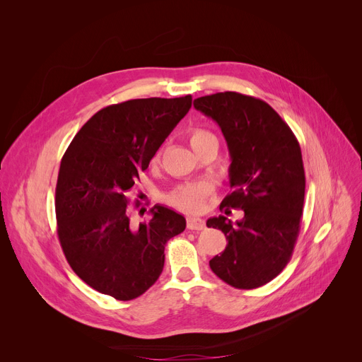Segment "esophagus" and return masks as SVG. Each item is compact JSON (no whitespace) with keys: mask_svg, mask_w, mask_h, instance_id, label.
Instances as JSON below:
<instances>
[{"mask_svg":"<svg viewBox=\"0 0 362 362\" xmlns=\"http://www.w3.org/2000/svg\"><path fill=\"white\" fill-rule=\"evenodd\" d=\"M186 226L189 230H204L205 229V221L199 217H187Z\"/></svg>","mask_w":362,"mask_h":362,"instance_id":"esophagus-1","label":"esophagus"}]
</instances>
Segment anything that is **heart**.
<instances>
[{"label": "heart", "mask_w": 362, "mask_h": 362, "mask_svg": "<svg viewBox=\"0 0 362 362\" xmlns=\"http://www.w3.org/2000/svg\"><path fill=\"white\" fill-rule=\"evenodd\" d=\"M187 139H189V145L192 146V149L197 152V154L208 145L218 146L217 136L210 130H205V129L191 130L187 135ZM158 156L160 152L156 154V160L158 158ZM208 194H210L208 186L202 183H187V185L177 186L175 191H171L168 195V202L171 205H175L176 208H179V210L194 213V211H198L202 206Z\"/></svg>", "instance_id": "heart-1"}]
</instances>
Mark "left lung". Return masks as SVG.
Returning a JSON list of instances; mask_svg holds the SVG:
<instances>
[{"mask_svg": "<svg viewBox=\"0 0 362 362\" xmlns=\"http://www.w3.org/2000/svg\"><path fill=\"white\" fill-rule=\"evenodd\" d=\"M194 107L220 126L229 148L232 192L221 205L243 210L236 223L224 216L206 220L227 239L210 267L233 288H259L286 267L299 235L305 197L300 146L291 127L258 98L218 92L197 98Z\"/></svg>", "mask_w": 362, "mask_h": 362, "instance_id": "left-lung-1", "label": "left lung"}]
</instances>
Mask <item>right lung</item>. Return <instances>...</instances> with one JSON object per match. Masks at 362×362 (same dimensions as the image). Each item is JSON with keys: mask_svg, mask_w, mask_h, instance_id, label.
<instances>
[{"mask_svg": "<svg viewBox=\"0 0 362 362\" xmlns=\"http://www.w3.org/2000/svg\"><path fill=\"white\" fill-rule=\"evenodd\" d=\"M191 107V95L108 105L69 145L55 187L57 232L70 267L92 289L130 300L160 277L165 243L186 220L154 205L151 220L133 227L127 192Z\"/></svg>", "mask_w": 362, "mask_h": 362, "instance_id": "right-lung-1", "label": "right lung"}]
</instances>
